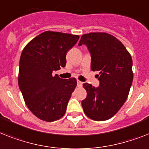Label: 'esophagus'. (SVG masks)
I'll return each instance as SVG.
<instances>
[{
    "instance_id": "esophagus-1",
    "label": "esophagus",
    "mask_w": 149,
    "mask_h": 149,
    "mask_svg": "<svg viewBox=\"0 0 149 149\" xmlns=\"http://www.w3.org/2000/svg\"><path fill=\"white\" fill-rule=\"evenodd\" d=\"M77 87H79V88H81L82 85H83V82L80 81H77Z\"/></svg>"
}]
</instances>
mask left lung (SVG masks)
I'll list each match as a JSON object with an SVG mask.
<instances>
[{"label":"left lung","mask_w":149,"mask_h":149,"mask_svg":"<svg viewBox=\"0 0 149 149\" xmlns=\"http://www.w3.org/2000/svg\"><path fill=\"white\" fill-rule=\"evenodd\" d=\"M87 45L91 56V70L99 72L100 84H83L87 97L81 101L86 116L104 121L115 115L128 97L133 80L132 60L119 39L107 33L82 35L78 45Z\"/></svg>","instance_id":"1"}]
</instances>
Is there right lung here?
Instances as JSON below:
<instances>
[{
  "instance_id": "1",
  "label": "right lung",
  "mask_w": 149,
  "mask_h": 149,
  "mask_svg": "<svg viewBox=\"0 0 149 149\" xmlns=\"http://www.w3.org/2000/svg\"><path fill=\"white\" fill-rule=\"evenodd\" d=\"M79 36L45 31L29 42L19 59L18 84L29 110L40 120L61 119L77 86L74 77L61 79L57 71L66 65V54Z\"/></svg>"
}]
</instances>
